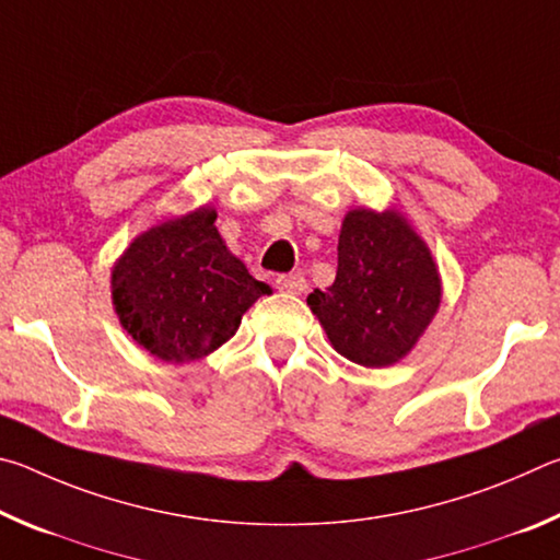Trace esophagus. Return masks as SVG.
I'll use <instances>...</instances> for the list:
<instances>
[{
  "instance_id": "obj_1",
  "label": "esophagus",
  "mask_w": 560,
  "mask_h": 560,
  "mask_svg": "<svg viewBox=\"0 0 560 560\" xmlns=\"http://www.w3.org/2000/svg\"><path fill=\"white\" fill-rule=\"evenodd\" d=\"M277 289L283 293H301L306 289V277L301 271L281 273V277H277Z\"/></svg>"
}]
</instances>
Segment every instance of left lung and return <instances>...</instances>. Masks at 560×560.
Segmentation results:
<instances>
[{
  "label": "left lung",
  "mask_w": 560,
  "mask_h": 560,
  "mask_svg": "<svg viewBox=\"0 0 560 560\" xmlns=\"http://www.w3.org/2000/svg\"><path fill=\"white\" fill-rule=\"evenodd\" d=\"M440 296L438 267L402 217L353 210L340 230L336 281L306 301L340 355L385 368L422 336Z\"/></svg>",
  "instance_id": "8db88e82"
}]
</instances>
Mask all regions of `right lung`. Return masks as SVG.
Here are the masks:
<instances>
[{
  "instance_id": "add662e5",
  "label": "right lung",
  "mask_w": 560,
  "mask_h": 560,
  "mask_svg": "<svg viewBox=\"0 0 560 560\" xmlns=\"http://www.w3.org/2000/svg\"><path fill=\"white\" fill-rule=\"evenodd\" d=\"M210 207L140 234L113 269L122 328L167 363H189L220 348L244 311L269 293L230 254Z\"/></svg>"
}]
</instances>
